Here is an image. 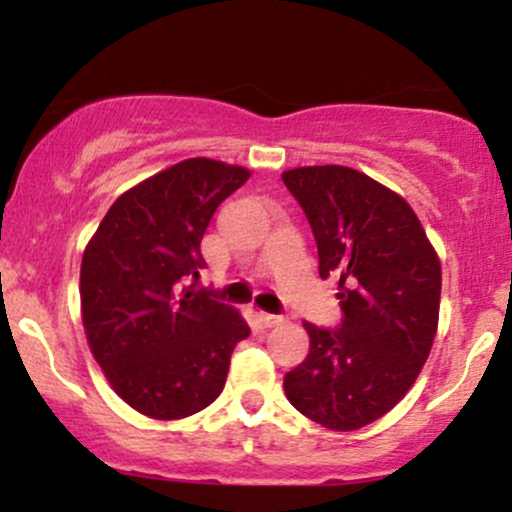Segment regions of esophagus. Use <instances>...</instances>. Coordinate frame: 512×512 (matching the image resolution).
<instances>
[{
    "instance_id": "obj_1",
    "label": "esophagus",
    "mask_w": 512,
    "mask_h": 512,
    "mask_svg": "<svg viewBox=\"0 0 512 512\" xmlns=\"http://www.w3.org/2000/svg\"><path fill=\"white\" fill-rule=\"evenodd\" d=\"M260 322L264 327H276V325H284L286 317L284 315H272V313H260Z\"/></svg>"
}]
</instances>
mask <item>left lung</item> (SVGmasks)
I'll use <instances>...</instances> for the list:
<instances>
[{
	"mask_svg": "<svg viewBox=\"0 0 512 512\" xmlns=\"http://www.w3.org/2000/svg\"><path fill=\"white\" fill-rule=\"evenodd\" d=\"M317 243L320 276L339 281L342 327L303 322L305 361L284 378L289 402L330 431L385 416L416 383L440 310V260L414 209L346 166L284 170Z\"/></svg>",
	"mask_w": 512,
	"mask_h": 512,
	"instance_id": "8db88e82",
	"label": "left lung"
}]
</instances>
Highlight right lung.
Masks as SVG:
<instances>
[{
	"instance_id": "obj_1",
	"label": "right lung",
	"mask_w": 512,
	"mask_h": 512,
	"mask_svg": "<svg viewBox=\"0 0 512 512\" xmlns=\"http://www.w3.org/2000/svg\"><path fill=\"white\" fill-rule=\"evenodd\" d=\"M250 170L187 158L115 199L81 260V320L113 390L139 414L175 421L221 395L231 354L250 334L233 305L187 276L204 267L202 238Z\"/></svg>"
}]
</instances>
